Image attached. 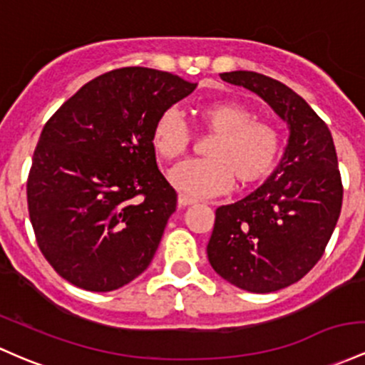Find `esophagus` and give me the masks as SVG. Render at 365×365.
Here are the masks:
<instances>
[{
  "mask_svg": "<svg viewBox=\"0 0 365 365\" xmlns=\"http://www.w3.org/2000/svg\"><path fill=\"white\" fill-rule=\"evenodd\" d=\"M192 204H195V199H192V197H189V195H185V194H180L178 195V206L180 207L192 206Z\"/></svg>",
  "mask_w": 365,
  "mask_h": 365,
  "instance_id": "esophagus-1",
  "label": "esophagus"
}]
</instances>
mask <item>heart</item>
Returning a JSON list of instances; mask_svg holds the SVG:
<instances>
[{
	"label": "heart",
	"instance_id": "obj_1",
	"mask_svg": "<svg viewBox=\"0 0 365 365\" xmlns=\"http://www.w3.org/2000/svg\"><path fill=\"white\" fill-rule=\"evenodd\" d=\"M197 115L215 137L204 150L206 159L183 161L170 171L176 190L190 197H211L225 192L234 178L239 187H247L270 173L280 154L279 133L270 124L255 121L253 112L232 100L204 103ZM189 143L190 131L182 112H161L152 128V147L159 158H180Z\"/></svg>",
	"mask_w": 365,
	"mask_h": 365
}]
</instances>
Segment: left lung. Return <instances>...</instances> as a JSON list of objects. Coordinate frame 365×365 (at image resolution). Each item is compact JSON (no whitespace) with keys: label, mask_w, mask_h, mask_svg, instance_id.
<instances>
[{"label":"left lung","mask_w":365,"mask_h":365,"mask_svg":"<svg viewBox=\"0 0 365 365\" xmlns=\"http://www.w3.org/2000/svg\"><path fill=\"white\" fill-rule=\"evenodd\" d=\"M263 98L287 124L279 166L262 185L216 210L207 259L220 277L250 293H274L314 268L343 202L338 155L327 124L284 83L251 71L220 74Z\"/></svg>","instance_id":"left-lung-1"}]
</instances>
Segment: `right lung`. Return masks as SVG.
<instances>
[{"label": "right lung", "mask_w": 365, "mask_h": 365, "mask_svg": "<svg viewBox=\"0 0 365 365\" xmlns=\"http://www.w3.org/2000/svg\"><path fill=\"white\" fill-rule=\"evenodd\" d=\"M195 86L170 72L124 67L91 79L48 119L27 204L39 250L60 277L107 293L150 265L176 210L152 128Z\"/></svg>", "instance_id": "right-lung-1"}]
</instances>
